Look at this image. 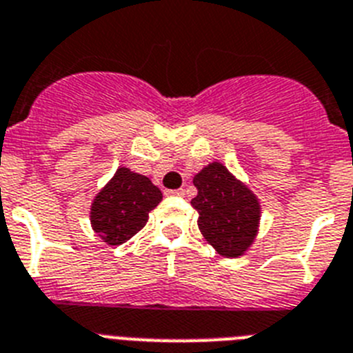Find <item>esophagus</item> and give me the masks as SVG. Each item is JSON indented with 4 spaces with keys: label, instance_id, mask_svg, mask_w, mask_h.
I'll return each instance as SVG.
<instances>
[{
    "label": "esophagus",
    "instance_id": "obj_1",
    "mask_svg": "<svg viewBox=\"0 0 353 353\" xmlns=\"http://www.w3.org/2000/svg\"><path fill=\"white\" fill-rule=\"evenodd\" d=\"M167 194L168 195H177V197H183V195H185V190H183V188H179V190H168Z\"/></svg>",
    "mask_w": 353,
    "mask_h": 353
}]
</instances>
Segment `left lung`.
<instances>
[{
	"instance_id": "1",
	"label": "left lung",
	"mask_w": 353,
	"mask_h": 353,
	"mask_svg": "<svg viewBox=\"0 0 353 353\" xmlns=\"http://www.w3.org/2000/svg\"><path fill=\"white\" fill-rule=\"evenodd\" d=\"M197 226L210 245L226 259H239L256 239L260 224L259 197L222 163L213 161L195 174Z\"/></svg>"
}]
</instances>
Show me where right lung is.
<instances>
[{
    "label": "right lung",
    "instance_id": "obj_1",
    "mask_svg": "<svg viewBox=\"0 0 353 353\" xmlns=\"http://www.w3.org/2000/svg\"><path fill=\"white\" fill-rule=\"evenodd\" d=\"M163 199L147 176L120 167L111 181L94 195L90 221L93 232L108 245H120L140 232Z\"/></svg>",
    "mask_w": 353,
    "mask_h": 353
}]
</instances>
